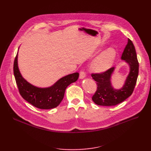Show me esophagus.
Instances as JSON below:
<instances>
[{
  "mask_svg": "<svg viewBox=\"0 0 151 151\" xmlns=\"http://www.w3.org/2000/svg\"><path fill=\"white\" fill-rule=\"evenodd\" d=\"M86 76V72L84 70H82L80 71V79H83Z\"/></svg>",
  "mask_w": 151,
  "mask_h": 151,
  "instance_id": "34e87169",
  "label": "esophagus"
}]
</instances>
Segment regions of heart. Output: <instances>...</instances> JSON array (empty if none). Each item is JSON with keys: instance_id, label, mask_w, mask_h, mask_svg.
<instances>
[{"instance_id": "1", "label": "heart", "mask_w": 151, "mask_h": 151, "mask_svg": "<svg viewBox=\"0 0 151 151\" xmlns=\"http://www.w3.org/2000/svg\"><path fill=\"white\" fill-rule=\"evenodd\" d=\"M116 51L113 48H109L102 52L93 60L92 63V68L96 71H104L111 67L114 58Z\"/></svg>"}]
</instances>
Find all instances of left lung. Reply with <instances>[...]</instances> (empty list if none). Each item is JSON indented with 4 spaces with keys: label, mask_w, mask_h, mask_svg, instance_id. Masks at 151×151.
<instances>
[{
    "label": "left lung",
    "mask_w": 151,
    "mask_h": 151,
    "mask_svg": "<svg viewBox=\"0 0 151 151\" xmlns=\"http://www.w3.org/2000/svg\"><path fill=\"white\" fill-rule=\"evenodd\" d=\"M121 59L130 66V73L122 88L114 89L111 84V76L114 67L101 73H92L91 76L97 83V91L92 97L95 104L100 106H115L119 104L132 94L135 87L139 71V63L135 48L130 40L122 52Z\"/></svg>",
    "instance_id": "8db88e82"
}]
</instances>
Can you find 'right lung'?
<instances>
[{
  "mask_svg": "<svg viewBox=\"0 0 151 151\" xmlns=\"http://www.w3.org/2000/svg\"><path fill=\"white\" fill-rule=\"evenodd\" d=\"M13 73L21 97L32 105L43 109L57 107L64 97L67 86L79 77L78 73H74L62 78L50 88H37L22 77L18 66V53L14 61Z\"/></svg>",
  "mask_w": 151,
  "mask_h": 151,
  "instance_id": "right-lung-1",
  "label": "right lung"
}]
</instances>
